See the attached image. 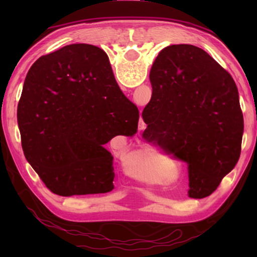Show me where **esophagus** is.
Here are the masks:
<instances>
[{"instance_id":"obj_1","label":"esophagus","mask_w":257,"mask_h":257,"mask_svg":"<svg viewBox=\"0 0 257 257\" xmlns=\"http://www.w3.org/2000/svg\"><path fill=\"white\" fill-rule=\"evenodd\" d=\"M144 128H145V122L144 120L141 119V121H139V130H143Z\"/></svg>"}]
</instances>
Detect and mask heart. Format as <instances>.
I'll use <instances>...</instances> for the list:
<instances>
[{"label": "heart", "mask_w": 257, "mask_h": 257, "mask_svg": "<svg viewBox=\"0 0 257 257\" xmlns=\"http://www.w3.org/2000/svg\"><path fill=\"white\" fill-rule=\"evenodd\" d=\"M161 159L156 154H142L138 172L133 170L130 175L145 182H156L159 179V167Z\"/></svg>", "instance_id": "heart-1"}]
</instances>
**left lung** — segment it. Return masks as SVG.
<instances>
[{
  "instance_id": "1",
  "label": "left lung",
  "mask_w": 257,
  "mask_h": 257,
  "mask_svg": "<svg viewBox=\"0 0 257 257\" xmlns=\"http://www.w3.org/2000/svg\"><path fill=\"white\" fill-rule=\"evenodd\" d=\"M150 79L143 137L188 164L189 197L210 196L240 156L243 118L232 77L204 50L179 44L160 52Z\"/></svg>"
}]
</instances>
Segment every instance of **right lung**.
Returning <instances> with one entry per match:
<instances>
[{
	"label": "right lung",
	"instance_id": "right-lung-1",
	"mask_svg": "<svg viewBox=\"0 0 257 257\" xmlns=\"http://www.w3.org/2000/svg\"><path fill=\"white\" fill-rule=\"evenodd\" d=\"M24 154L60 196L111 191L113 137L134 136L139 112L121 92L105 52L71 44L41 56L26 76L17 111Z\"/></svg>",
	"mask_w": 257,
	"mask_h": 257
}]
</instances>
